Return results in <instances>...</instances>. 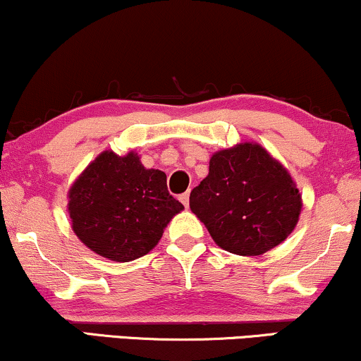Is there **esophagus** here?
<instances>
[{
  "label": "esophagus",
  "instance_id": "1",
  "mask_svg": "<svg viewBox=\"0 0 361 361\" xmlns=\"http://www.w3.org/2000/svg\"><path fill=\"white\" fill-rule=\"evenodd\" d=\"M180 200H181V203H183V205L188 208V205H190V193H183L180 197Z\"/></svg>",
  "mask_w": 361,
  "mask_h": 361
}]
</instances>
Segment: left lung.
<instances>
[{
    "label": "left lung",
    "mask_w": 361,
    "mask_h": 361,
    "mask_svg": "<svg viewBox=\"0 0 361 361\" xmlns=\"http://www.w3.org/2000/svg\"><path fill=\"white\" fill-rule=\"evenodd\" d=\"M190 208L220 249L260 255L288 238L302 198L288 168L257 142L212 154L208 175L190 193Z\"/></svg>",
    "instance_id": "8db88e82"
}]
</instances>
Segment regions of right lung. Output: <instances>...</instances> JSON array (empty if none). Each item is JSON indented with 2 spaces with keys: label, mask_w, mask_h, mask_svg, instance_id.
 I'll return each instance as SVG.
<instances>
[{
  "label": "right lung",
  "mask_w": 361,
  "mask_h": 361,
  "mask_svg": "<svg viewBox=\"0 0 361 361\" xmlns=\"http://www.w3.org/2000/svg\"><path fill=\"white\" fill-rule=\"evenodd\" d=\"M67 198L73 233L114 262H131L153 250L185 208L169 195L166 175L142 166L136 151H102L73 181Z\"/></svg>",
  "instance_id": "obj_1"
}]
</instances>
